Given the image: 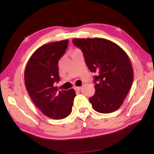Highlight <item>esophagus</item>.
Wrapping results in <instances>:
<instances>
[{
	"instance_id": "obj_1",
	"label": "esophagus",
	"mask_w": 154,
	"mask_h": 154,
	"mask_svg": "<svg viewBox=\"0 0 154 154\" xmlns=\"http://www.w3.org/2000/svg\"><path fill=\"white\" fill-rule=\"evenodd\" d=\"M81 89H82V87H75V90L76 91H79Z\"/></svg>"
}]
</instances>
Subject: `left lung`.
<instances>
[{
  "mask_svg": "<svg viewBox=\"0 0 154 154\" xmlns=\"http://www.w3.org/2000/svg\"><path fill=\"white\" fill-rule=\"evenodd\" d=\"M94 77L96 92L89 100L98 113H110L123 104L133 82V70L120 47L102 38H74Z\"/></svg>",
  "mask_w": 154,
  "mask_h": 154,
  "instance_id": "obj_1",
  "label": "left lung"
}]
</instances>
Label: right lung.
<instances>
[{
	"label": "right lung",
	"instance_id": "add662e5",
	"mask_svg": "<svg viewBox=\"0 0 154 154\" xmlns=\"http://www.w3.org/2000/svg\"><path fill=\"white\" fill-rule=\"evenodd\" d=\"M69 41L43 45L28 60L24 71L26 88L35 105L48 118L62 119L71 113L75 92L58 91V61L66 50Z\"/></svg>",
	"mask_w": 154,
	"mask_h": 154
}]
</instances>
